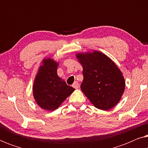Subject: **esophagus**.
<instances>
[{
	"label": "esophagus",
	"instance_id": "esophagus-1",
	"mask_svg": "<svg viewBox=\"0 0 148 148\" xmlns=\"http://www.w3.org/2000/svg\"><path fill=\"white\" fill-rule=\"evenodd\" d=\"M72 86L74 88H75V89H77L79 87V83L77 82H75L74 83H73V84L72 85Z\"/></svg>",
	"mask_w": 148,
	"mask_h": 148
}]
</instances>
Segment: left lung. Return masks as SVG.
<instances>
[{
  "label": "left lung",
  "mask_w": 148,
  "mask_h": 148,
  "mask_svg": "<svg viewBox=\"0 0 148 148\" xmlns=\"http://www.w3.org/2000/svg\"><path fill=\"white\" fill-rule=\"evenodd\" d=\"M83 66L81 90L97 108L108 110L118 104L125 91L122 72L114 62L98 51L77 54Z\"/></svg>",
  "instance_id": "1"
}]
</instances>
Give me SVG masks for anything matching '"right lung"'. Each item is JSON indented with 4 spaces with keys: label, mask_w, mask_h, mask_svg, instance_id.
<instances>
[{
    "label": "right lung",
    "mask_w": 148,
    "mask_h": 148,
    "mask_svg": "<svg viewBox=\"0 0 148 148\" xmlns=\"http://www.w3.org/2000/svg\"><path fill=\"white\" fill-rule=\"evenodd\" d=\"M42 62L34 82V97L40 107L52 111L58 108L75 89L58 76V62L50 58H44Z\"/></svg>",
    "instance_id": "add662e5"
}]
</instances>
